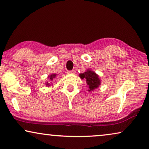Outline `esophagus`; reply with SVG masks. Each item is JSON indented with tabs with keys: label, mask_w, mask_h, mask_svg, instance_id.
<instances>
[{
	"label": "esophagus",
	"mask_w": 149,
	"mask_h": 149,
	"mask_svg": "<svg viewBox=\"0 0 149 149\" xmlns=\"http://www.w3.org/2000/svg\"><path fill=\"white\" fill-rule=\"evenodd\" d=\"M67 73H70V74H74V73H76V71H75V70H71V71H67Z\"/></svg>",
	"instance_id": "obj_1"
}]
</instances>
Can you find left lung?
I'll return each mask as SVG.
<instances>
[{
	"label": "left lung",
	"mask_w": 149,
	"mask_h": 149,
	"mask_svg": "<svg viewBox=\"0 0 149 149\" xmlns=\"http://www.w3.org/2000/svg\"><path fill=\"white\" fill-rule=\"evenodd\" d=\"M80 77L82 79H86V84L89 88L88 91H92L97 88L101 83L99 76L95 72L91 70H88L84 73H81L80 74Z\"/></svg>",
	"instance_id": "1"
}]
</instances>
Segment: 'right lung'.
Masks as SVG:
<instances>
[{
    "label": "right lung",
    "instance_id": "add662e5",
    "mask_svg": "<svg viewBox=\"0 0 149 149\" xmlns=\"http://www.w3.org/2000/svg\"><path fill=\"white\" fill-rule=\"evenodd\" d=\"M56 74H52V75H50V76H49V80H53V79H54L55 77H56ZM46 85H47V86H49V83L46 82Z\"/></svg>",
    "mask_w": 149,
    "mask_h": 149
}]
</instances>
